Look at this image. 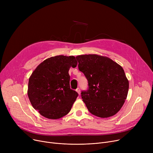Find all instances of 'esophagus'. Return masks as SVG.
Returning a JSON list of instances; mask_svg holds the SVG:
<instances>
[{"label": "esophagus", "instance_id": "obj_1", "mask_svg": "<svg viewBox=\"0 0 153 153\" xmlns=\"http://www.w3.org/2000/svg\"><path fill=\"white\" fill-rule=\"evenodd\" d=\"M76 92L78 93L79 95H80V93H81V91H80V89L79 88H77V89H76Z\"/></svg>", "mask_w": 153, "mask_h": 153}]
</instances>
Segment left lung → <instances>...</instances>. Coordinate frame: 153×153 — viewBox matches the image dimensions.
<instances>
[{
  "mask_svg": "<svg viewBox=\"0 0 153 153\" xmlns=\"http://www.w3.org/2000/svg\"><path fill=\"white\" fill-rule=\"evenodd\" d=\"M76 58L79 71L88 81L89 89L81 92L88 110L100 118L115 115L123 105L129 89L122 67L107 56L98 54Z\"/></svg>",
  "mask_w": 153,
  "mask_h": 153,
  "instance_id": "left-lung-1",
  "label": "left lung"
}]
</instances>
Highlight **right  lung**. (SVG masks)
I'll return each instance as SVG.
<instances>
[{
  "mask_svg": "<svg viewBox=\"0 0 153 153\" xmlns=\"http://www.w3.org/2000/svg\"><path fill=\"white\" fill-rule=\"evenodd\" d=\"M77 65L74 56L59 55L45 59L32 72L27 94L40 115L56 120L70 111L78 94L71 89L68 72Z\"/></svg>",
  "mask_w": 153,
  "mask_h": 153,
  "instance_id": "right-lung-1",
  "label": "right lung"
}]
</instances>
